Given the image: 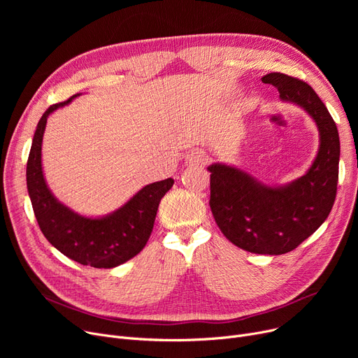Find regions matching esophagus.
I'll list each match as a JSON object with an SVG mask.
<instances>
[{"label": "esophagus", "instance_id": "esophagus-1", "mask_svg": "<svg viewBox=\"0 0 358 358\" xmlns=\"http://www.w3.org/2000/svg\"><path fill=\"white\" fill-rule=\"evenodd\" d=\"M208 161H209V157L206 155V152H203V150H199V149L193 150V152H190L185 158V164L189 166H204L208 164Z\"/></svg>", "mask_w": 358, "mask_h": 358}]
</instances>
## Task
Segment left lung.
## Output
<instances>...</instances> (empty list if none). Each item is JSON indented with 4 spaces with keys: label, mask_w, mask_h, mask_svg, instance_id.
Here are the masks:
<instances>
[{
    "label": "left lung",
    "mask_w": 358,
    "mask_h": 358,
    "mask_svg": "<svg viewBox=\"0 0 358 358\" xmlns=\"http://www.w3.org/2000/svg\"><path fill=\"white\" fill-rule=\"evenodd\" d=\"M281 101L302 107L319 130V149L308 173L286 185H266L242 169L212 164L210 209L222 234L254 254L293 251L328 217L336 196L340 136L328 108L310 85L271 72L261 78Z\"/></svg>",
    "instance_id": "obj_1"
}]
</instances>
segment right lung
<instances>
[{
	"instance_id": "1",
	"label": "right lung",
	"mask_w": 358,
	"mask_h": 358,
	"mask_svg": "<svg viewBox=\"0 0 358 358\" xmlns=\"http://www.w3.org/2000/svg\"><path fill=\"white\" fill-rule=\"evenodd\" d=\"M50 106L37 123L27 159V190L39 228L52 245L68 258L94 268H113L138 255L150 236L158 206L174 180L145 185L122 208L103 217H87L56 199L42 168V141L50 113L69 104Z\"/></svg>"
}]
</instances>
